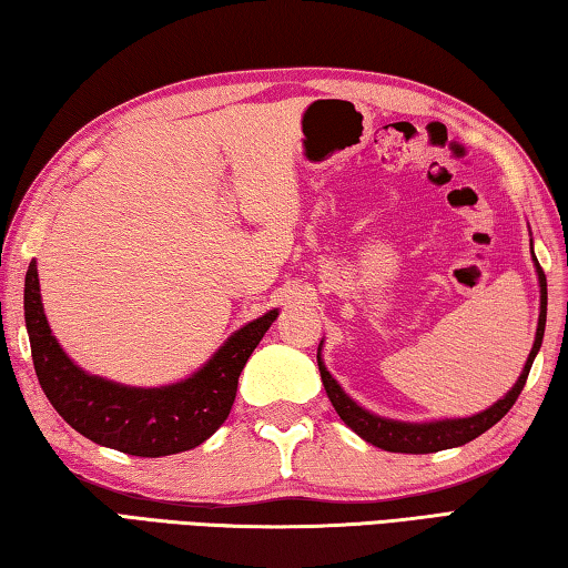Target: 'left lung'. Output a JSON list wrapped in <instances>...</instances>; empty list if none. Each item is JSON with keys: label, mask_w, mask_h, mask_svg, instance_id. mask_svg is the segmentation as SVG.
<instances>
[{"label": "left lung", "mask_w": 568, "mask_h": 568, "mask_svg": "<svg viewBox=\"0 0 568 568\" xmlns=\"http://www.w3.org/2000/svg\"><path fill=\"white\" fill-rule=\"evenodd\" d=\"M536 273H538V283H541V315H538L534 348H531V353H528L524 373L518 376L516 386L506 393V398L494 403L491 408L478 413V416H470V418L436 420V423H398V420L378 418V416H373V413L363 410L361 406H355V403L345 396L338 383L333 381L331 373L325 371L321 353H318L321 378H323L325 393H328V398L333 403V408L338 410V416L348 423V426L363 440H368V444L378 446L383 450H390V454H436V450L464 446V444H468V440H474L480 434H486L488 428L496 426V423L501 420L508 410H511L516 398L521 396L526 378H528V371H531L536 353H538V348H541L544 328H546V275L541 271V265H538V261H536Z\"/></svg>", "instance_id": "1"}]
</instances>
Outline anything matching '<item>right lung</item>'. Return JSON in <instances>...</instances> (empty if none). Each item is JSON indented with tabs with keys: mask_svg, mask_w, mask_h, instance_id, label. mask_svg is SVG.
Instances as JSON below:
<instances>
[{
	"mask_svg": "<svg viewBox=\"0 0 568 568\" xmlns=\"http://www.w3.org/2000/svg\"><path fill=\"white\" fill-rule=\"evenodd\" d=\"M277 311L247 323L195 376L168 388H128L88 376L67 358L47 325L37 265L24 277V321L44 396L70 426L94 444L158 458L203 444L233 408L237 378Z\"/></svg>",
	"mask_w": 568,
	"mask_h": 568,
	"instance_id": "1",
	"label": "right lung"
}]
</instances>
